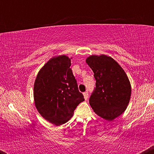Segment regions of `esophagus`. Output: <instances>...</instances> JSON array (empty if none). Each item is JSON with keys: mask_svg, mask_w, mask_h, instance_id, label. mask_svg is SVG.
I'll return each instance as SVG.
<instances>
[{"mask_svg": "<svg viewBox=\"0 0 154 154\" xmlns=\"http://www.w3.org/2000/svg\"><path fill=\"white\" fill-rule=\"evenodd\" d=\"M83 95H84L85 99V100L88 99V92H85V93H83Z\"/></svg>", "mask_w": 154, "mask_h": 154, "instance_id": "obj_1", "label": "esophagus"}]
</instances>
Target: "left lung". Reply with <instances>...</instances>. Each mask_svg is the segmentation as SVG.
Returning a JSON list of instances; mask_svg holds the SVG:
<instances>
[{
	"label": "left lung",
	"mask_w": 154,
	"mask_h": 154,
	"mask_svg": "<svg viewBox=\"0 0 154 154\" xmlns=\"http://www.w3.org/2000/svg\"><path fill=\"white\" fill-rule=\"evenodd\" d=\"M86 63L94 73L95 88L89 103L95 114L112 121L126 110L131 96V85L126 73L114 59L92 55Z\"/></svg>",
	"instance_id": "8db88e82"
}]
</instances>
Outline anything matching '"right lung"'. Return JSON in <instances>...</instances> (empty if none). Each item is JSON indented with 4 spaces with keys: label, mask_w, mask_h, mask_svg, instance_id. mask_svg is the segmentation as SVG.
<instances>
[{
    "label": "right lung",
    "mask_w": 154,
    "mask_h": 154,
    "mask_svg": "<svg viewBox=\"0 0 154 154\" xmlns=\"http://www.w3.org/2000/svg\"><path fill=\"white\" fill-rule=\"evenodd\" d=\"M68 56H56L38 72L34 84L36 109L45 119L56 126L71 119L84 96L79 91L77 80L70 68Z\"/></svg>",
    "instance_id": "1"
}]
</instances>
